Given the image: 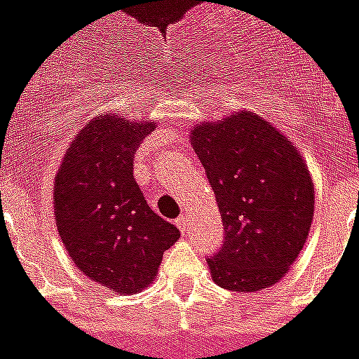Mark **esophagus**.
I'll list each match as a JSON object with an SVG mask.
<instances>
[{
  "label": "esophagus",
  "mask_w": 359,
  "mask_h": 359,
  "mask_svg": "<svg viewBox=\"0 0 359 359\" xmlns=\"http://www.w3.org/2000/svg\"><path fill=\"white\" fill-rule=\"evenodd\" d=\"M175 223H177L180 231H182V233H185V231H187V227H189V217H187V215H182V217L177 219Z\"/></svg>",
  "instance_id": "obj_1"
}]
</instances>
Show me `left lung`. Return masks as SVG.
<instances>
[{"label": "left lung", "mask_w": 359, "mask_h": 359, "mask_svg": "<svg viewBox=\"0 0 359 359\" xmlns=\"http://www.w3.org/2000/svg\"><path fill=\"white\" fill-rule=\"evenodd\" d=\"M191 144L223 221V245L208 257L213 280L233 292L273 286L297 261L314 219L309 165L249 110L197 124Z\"/></svg>", "instance_id": "left-lung-1"}]
</instances>
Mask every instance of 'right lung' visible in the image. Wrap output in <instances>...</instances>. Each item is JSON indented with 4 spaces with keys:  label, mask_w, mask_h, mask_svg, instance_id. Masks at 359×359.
I'll use <instances>...</instances> for the list:
<instances>
[{
    "label": "right lung",
    "mask_w": 359,
    "mask_h": 359,
    "mask_svg": "<svg viewBox=\"0 0 359 359\" xmlns=\"http://www.w3.org/2000/svg\"><path fill=\"white\" fill-rule=\"evenodd\" d=\"M156 124L100 116L76 136L55 175V221L74 264L98 285L134 294L180 237L134 180V154Z\"/></svg>",
    "instance_id": "obj_1"
}]
</instances>
